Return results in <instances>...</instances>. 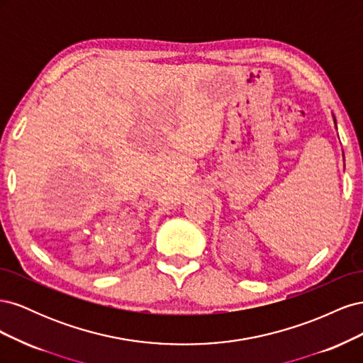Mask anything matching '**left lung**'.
<instances>
[{"label": "left lung", "mask_w": 363, "mask_h": 363, "mask_svg": "<svg viewBox=\"0 0 363 363\" xmlns=\"http://www.w3.org/2000/svg\"><path fill=\"white\" fill-rule=\"evenodd\" d=\"M333 121H335V127H336V119H335V116H333Z\"/></svg>", "instance_id": "8db88e82"}]
</instances>
